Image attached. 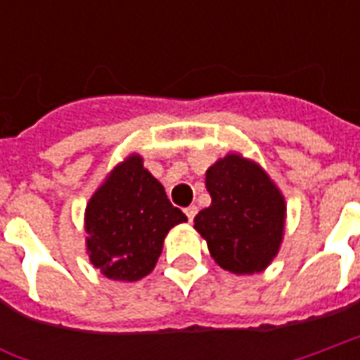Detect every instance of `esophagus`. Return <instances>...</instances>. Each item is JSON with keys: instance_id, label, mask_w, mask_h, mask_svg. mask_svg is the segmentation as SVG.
<instances>
[{"instance_id": "esophagus-1", "label": "esophagus", "mask_w": 360, "mask_h": 360, "mask_svg": "<svg viewBox=\"0 0 360 360\" xmlns=\"http://www.w3.org/2000/svg\"><path fill=\"white\" fill-rule=\"evenodd\" d=\"M196 212H198V208H196V206H193V204H191V206H188V208H185V214H187V218L191 219V221H193V219H195Z\"/></svg>"}]
</instances>
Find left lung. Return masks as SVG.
<instances>
[{
  "label": "left lung",
  "mask_w": 360,
  "mask_h": 360,
  "mask_svg": "<svg viewBox=\"0 0 360 360\" xmlns=\"http://www.w3.org/2000/svg\"><path fill=\"white\" fill-rule=\"evenodd\" d=\"M212 204L195 216L214 262L245 276L258 274L278 257L285 233L287 204L264 167L229 152L206 169Z\"/></svg>",
  "instance_id": "1"
}]
</instances>
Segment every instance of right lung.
Instances as JSON below:
<instances>
[{
  "label": "right lung",
  "instance_id": "obj_1",
  "mask_svg": "<svg viewBox=\"0 0 360 360\" xmlns=\"http://www.w3.org/2000/svg\"><path fill=\"white\" fill-rule=\"evenodd\" d=\"M187 221L164 185L129 154L90 196L84 210L90 264L115 281H136L154 270L169 229Z\"/></svg>",
  "mask_w": 360,
  "mask_h": 360
}]
</instances>
